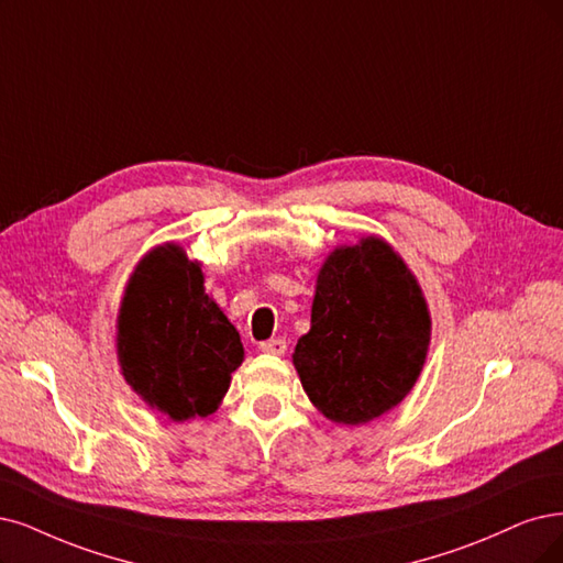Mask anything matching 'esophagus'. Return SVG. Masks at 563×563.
Listing matches in <instances>:
<instances>
[{
    "mask_svg": "<svg viewBox=\"0 0 563 563\" xmlns=\"http://www.w3.org/2000/svg\"><path fill=\"white\" fill-rule=\"evenodd\" d=\"M260 350L266 352V355H285L287 343H285V339H271V341L260 343Z\"/></svg>",
    "mask_w": 563,
    "mask_h": 563,
    "instance_id": "1",
    "label": "esophagus"
}]
</instances>
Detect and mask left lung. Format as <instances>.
Wrapping results in <instances>:
<instances>
[{"label":"left lung","instance_id":"1","mask_svg":"<svg viewBox=\"0 0 563 563\" xmlns=\"http://www.w3.org/2000/svg\"><path fill=\"white\" fill-rule=\"evenodd\" d=\"M431 341L422 289L394 247L366 236L341 245L318 274L310 331L295 368L313 406L339 424H366L404 401Z\"/></svg>","mask_w":563,"mask_h":563}]
</instances>
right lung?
<instances>
[{"label": "right lung", "instance_id": "add662e5", "mask_svg": "<svg viewBox=\"0 0 563 563\" xmlns=\"http://www.w3.org/2000/svg\"><path fill=\"white\" fill-rule=\"evenodd\" d=\"M115 341L124 380L174 422L216 412L243 362L239 331L206 295L201 264L176 243L136 264Z\"/></svg>", "mask_w": 563, "mask_h": 563}]
</instances>
